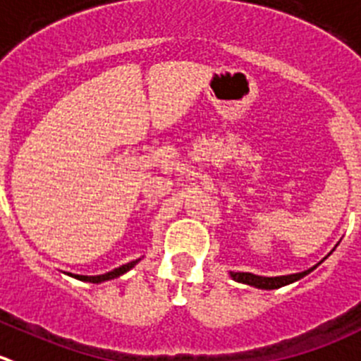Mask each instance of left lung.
I'll use <instances>...</instances> for the list:
<instances>
[{"mask_svg": "<svg viewBox=\"0 0 361 361\" xmlns=\"http://www.w3.org/2000/svg\"><path fill=\"white\" fill-rule=\"evenodd\" d=\"M317 264H321V262H317ZM317 264L312 266L310 269H305V271H302V274L282 275V277H259V275L243 274V271H231V277H233L236 282H241V284L254 286V288H259V289H279L282 288V286L293 284V282L300 281V279H303L305 275H309L312 269L317 268Z\"/></svg>", "mask_w": 361, "mask_h": 361, "instance_id": "8db88e82", "label": "left lung"}]
</instances>
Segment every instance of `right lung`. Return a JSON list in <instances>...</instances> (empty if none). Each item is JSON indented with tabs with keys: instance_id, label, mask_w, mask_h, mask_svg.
<instances>
[{
	"instance_id": "obj_1",
	"label": "right lung",
	"mask_w": 361,
	"mask_h": 361,
	"mask_svg": "<svg viewBox=\"0 0 361 361\" xmlns=\"http://www.w3.org/2000/svg\"><path fill=\"white\" fill-rule=\"evenodd\" d=\"M139 262V259H135V261H130L127 262V264L120 266V268H114L113 271H109V274H104V275H97V277H87V275H72V277L79 279V281H84V282H93V284H99V282H106V281H111V279H116L120 277V275L127 274L128 269L134 268L135 264Z\"/></svg>"
}]
</instances>
